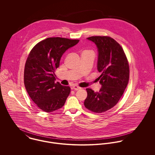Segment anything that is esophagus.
Instances as JSON below:
<instances>
[{
	"label": "esophagus",
	"mask_w": 155,
	"mask_h": 155,
	"mask_svg": "<svg viewBox=\"0 0 155 155\" xmlns=\"http://www.w3.org/2000/svg\"><path fill=\"white\" fill-rule=\"evenodd\" d=\"M72 89H73V90H74V91H78V90L81 89V88L79 87H78V86H77V85H74V86L72 87Z\"/></svg>",
	"instance_id": "34e87169"
}]
</instances>
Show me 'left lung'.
I'll return each mask as SVG.
<instances>
[{
  "mask_svg": "<svg viewBox=\"0 0 155 155\" xmlns=\"http://www.w3.org/2000/svg\"><path fill=\"white\" fill-rule=\"evenodd\" d=\"M94 42L98 50L97 70L101 87L99 92L87 88L84 105L95 113H102L114 107L127 88L130 76L129 64L120 45L108 36L87 38Z\"/></svg>",
  "mask_w": 155,
  "mask_h": 155,
  "instance_id": "obj_1",
  "label": "left lung"
}]
</instances>
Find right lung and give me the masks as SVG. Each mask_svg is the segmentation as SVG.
Returning <instances> with one entry per match:
<instances>
[{"label": "right lung", "mask_w": 155, "mask_h": 155, "mask_svg": "<svg viewBox=\"0 0 155 155\" xmlns=\"http://www.w3.org/2000/svg\"><path fill=\"white\" fill-rule=\"evenodd\" d=\"M79 42L62 38H49L36 45L27 59L24 85L33 101L42 110L52 112L61 108L70 88L55 82V70L67 50Z\"/></svg>", "instance_id": "obj_1"}]
</instances>
